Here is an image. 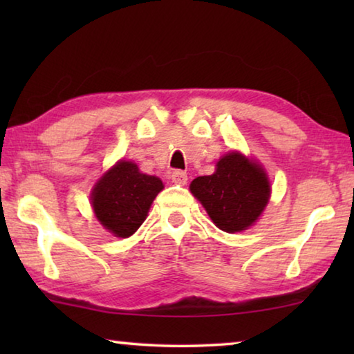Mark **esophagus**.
I'll return each instance as SVG.
<instances>
[{"instance_id":"esophagus-1","label":"esophagus","mask_w":354,"mask_h":354,"mask_svg":"<svg viewBox=\"0 0 354 354\" xmlns=\"http://www.w3.org/2000/svg\"><path fill=\"white\" fill-rule=\"evenodd\" d=\"M171 181L179 185H185L187 184V173L181 170H175L171 173Z\"/></svg>"}]
</instances>
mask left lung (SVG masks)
Listing matches in <instances>:
<instances>
[{"instance_id":"1","label":"left lung","mask_w":354,"mask_h":354,"mask_svg":"<svg viewBox=\"0 0 354 354\" xmlns=\"http://www.w3.org/2000/svg\"><path fill=\"white\" fill-rule=\"evenodd\" d=\"M270 190L262 167L239 151L223 156L212 175L190 184L192 194L225 232H241L253 225L266 209Z\"/></svg>"}]
</instances>
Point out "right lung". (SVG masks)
Wrapping results in <instances>:
<instances>
[{
    "label": "right lung",
    "mask_w": 354,
    "mask_h": 354,
    "mask_svg": "<svg viewBox=\"0 0 354 354\" xmlns=\"http://www.w3.org/2000/svg\"><path fill=\"white\" fill-rule=\"evenodd\" d=\"M162 189L164 184L158 176L145 175L131 160H118L92 190L95 217L115 237L133 236Z\"/></svg>",
    "instance_id": "obj_1"
}]
</instances>
